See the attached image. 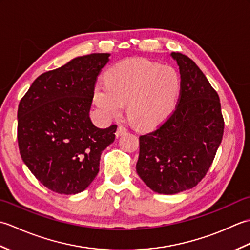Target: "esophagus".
<instances>
[{"label":"esophagus","mask_w":250,"mask_h":250,"mask_svg":"<svg viewBox=\"0 0 250 250\" xmlns=\"http://www.w3.org/2000/svg\"><path fill=\"white\" fill-rule=\"evenodd\" d=\"M126 132V129H125V126H124V125H119L118 128H117V131H116V136L117 137H119V136H121V135H124L125 133Z\"/></svg>","instance_id":"1"}]
</instances>
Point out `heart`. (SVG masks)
I'll return each mask as SVG.
<instances>
[{
	"label": "heart",
	"instance_id": "1",
	"mask_svg": "<svg viewBox=\"0 0 250 250\" xmlns=\"http://www.w3.org/2000/svg\"><path fill=\"white\" fill-rule=\"evenodd\" d=\"M180 78L171 66L146 59H128L111 66L106 81H98L93 100L106 115H119L128 104L131 120L142 128L162 124L173 113Z\"/></svg>",
	"mask_w": 250,
	"mask_h": 250
}]
</instances>
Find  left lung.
Instances as JSON below:
<instances>
[{"mask_svg": "<svg viewBox=\"0 0 250 250\" xmlns=\"http://www.w3.org/2000/svg\"><path fill=\"white\" fill-rule=\"evenodd\" d=\"M180 73L176 107L167 120L140 136L136 172L158 193L174 194L195 187L214 161L225 121L218 93L195 63L172 52Z\"/></svg>", "mask_w": 250, "mask_h": 250, "instance_id": "obj_1", "label": "left lung"}]
</instances>
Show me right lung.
I'll list each match as a JSON object with an SVG mask.
<instances>
[{"instance_id": "right-lung-1", "label": "right lung", "mask_w": 250, "mask_h": 250, "mask_svg": "<svg viewBox=\"0 0 250 250\" xmlns=\"http://www.w3.org/2000/svg\"><path fill=\"white\" fill-rule=\"evenodd\" d=\"M109 54L77 57L43 73L18 106L21 158L36 179L60 194L82 192L99 173L116 125L97 128L89 117L99 74Z\"/></svg>"}]
</instances>
